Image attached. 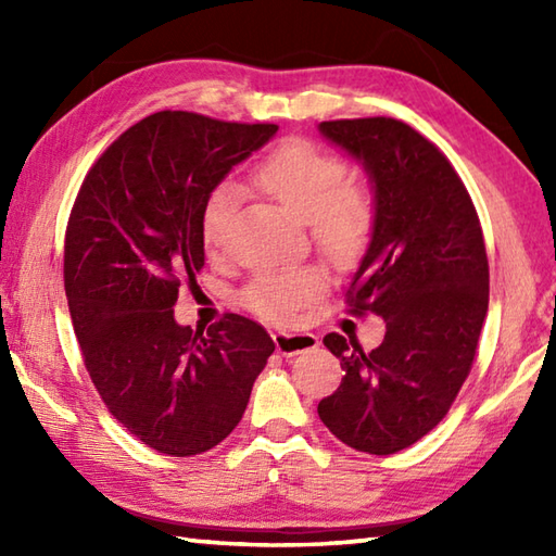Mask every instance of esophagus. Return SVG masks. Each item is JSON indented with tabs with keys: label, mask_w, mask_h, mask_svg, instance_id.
Listing matches in <instances>:
<instances>
[{
	"label": "esophagus",
	"mask_w": 556,
	"mask_h": 556,
	"mask_svg": "<svg viewBox=\"0 0 556 556\" xmlns=\"http://www.w3.org/2000/svg\"><path fill=\"white\" fill-rule=\"evenodd\" d=\"M271 339H275L277 351L287 358L296 356V353H303V351H311L320 344L317 337L311 332H271Z\"/></svg>",
	"instance_id": "esophagus-1"
}]
</instances>
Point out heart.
<instances>
[{
  "mask_svg": "<svg viewBox=\"0 0 556 556\" xmlns=\"http://www.w3.org/2000/svg\"><path fill=\"white\" fill-rule=\"evenodd\" d=\"M349 167L337 152L305 138H293L257 164L255 181L296 222L311 224L323 251L346 263L361 255L370 239L375 205L368 188L346 181ZM236 191L217 186L205 200L200 231L210 253L229 245L233 229ZM323 275L313 267H299L279 275L257 277L243 293V303L267 323L285 325L296 317L323 291Z\"/></svg>",
  "mask_w": 556,
  "mask_h": 556,
  "instance_id": "1",
  "label": "heart"
}]
</instances>
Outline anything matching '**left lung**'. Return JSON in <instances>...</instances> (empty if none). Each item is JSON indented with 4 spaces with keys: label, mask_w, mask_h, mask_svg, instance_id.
<instances>
[{
    "label": "left lung",
    "mask_w": 556,
    "mask_h": 556,
    "mask_svg": "<svg viewBox=\"0 0 556 556\" xmlns=\"http://www.w3.org/2000/svg\"><path fill=\"white\" fill-rule=\"evenodd\" d=\"M317 131L368 176L375 222L349 303L387 323L370 353L325 337L344 377L317 413L358 452L396 454L446 416L473 365L490 301L485 241L464 181L408 124L372 116Z\"/></svg>",
    "instance_id": "obj_1"
}]
</instances>
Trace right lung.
<instances>
[{
	"mask_svg": "<svg viewBox=\"0 0 556 556\" xmlns=\"http://www.w3.org/2000/svg\"><path fill=\"white\" fill-rule=\"evenodd\" d=\"M277 131L150 114L92 164L71 210L64 289L83 361L112 416L160 454L217 446L275 351L243 315L193 332L174 320V305L205 265L207 195Z\"/></svg>",
	"mask_w": 556,
	"mask_h": 556,
	"instance_id": "add662e5",
	"label": "right lung"
}]
</instances>
